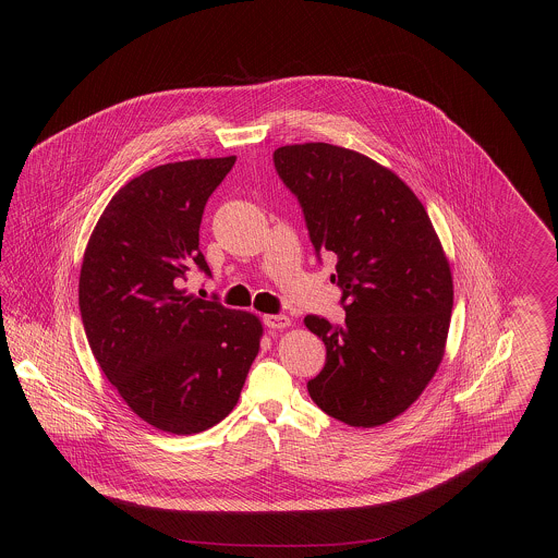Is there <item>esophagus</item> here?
<instances>
[{
  "label": "esophagus",
  "instance_id": "esophagus-1",
  "mask_svg": "<svg viewBox=\"0 0 558 558\" xmlns=\"http://www.w3.org/2000/svg\"><path fill=\"white\" fill-rule=\"evenodd\" d=\"M267 328H274V330H282V328H289L291 326V318L287 316H280V314H269L264 318Z\"/></svg>",
  "mask_w": 558,
  "mask_h": 558
}]
</instances>
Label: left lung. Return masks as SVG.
<instances>
[{"instance_id": "obj_1", "label": "left lung", "mask_w": 558, "mask_h": 558, "mask_svg": "<svg viewBox=\"0 0 558 558\" xmlns=\"http://www.w3.org/2000/svg\"><path fill=\"white\" fill-rule=\"evenodd\" d=\"M274 165L299 198L316 253L337 257L345 324L307 316L326 364L307 391L357 428L401 416L439 368L450 330V262L423 203L389 167L324 142L280 146Z\"/></svg>"}]
</instances>
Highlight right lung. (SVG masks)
Instances as JSON below:
<instances>
[{
    "instance_id": "1",
    "label": "right lung",
    "mask_w": 558,
    "mask_h": 558,
    "mask_svg": "<svg viewBox=\"0 0 558 558\" xmlns=\"http://www.w3.org/2000/svg\"><path fill=\"white\" fill-rule=\"evenodd\" d=\"M236 157L159 165L121 187L85 246L80 310L87 343L144 423L192 435L239 403L259 353L255 314L186 294L192 267L211 274L198 228Z\"/></svg>"
}]
</instances>
